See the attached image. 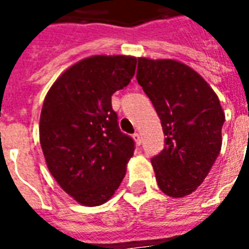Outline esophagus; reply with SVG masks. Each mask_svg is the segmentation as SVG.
Instances as JSON below:
<instances>
[{"label":"esophagus","instance_id":"esophagus-1","mask_svg":"<svg viewBox=\"0 0 249 249\" xmlns=\"http://www.w3.org/2000/svg\"><path fill=\"white\" fill-rule=\"evenodd\" d=\"M133 139H135L136 144H137V145H140L141 142H142V137H141L140 133H135V135H133Z\"/></svg>","mask_w":249,"mask_h":249}]
</instances>
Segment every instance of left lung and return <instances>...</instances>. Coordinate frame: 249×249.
I'll return each instance as SVG.
<instances>
[{
  "mask_svg": "<svg viewBox=\"0 0 249 249\" xmlns=\"http://www.w3.org/2000/svg\"><path fill=\"white\" fill-rule=\"evenodd\" d=\"M136 77L165 136L164 149L151 160L159 188L172 197L187 196L220 155L225 116L219 97L192 68L173 60L139 58Z\"/></svg>",
  "mask_w": 249,
  "mask_h": 249,
  "instance_id": "left-lung-1",
  "label": "left lung"
}]
</instances>
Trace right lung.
Masks as SVG:
<instances>
[{
	"instance_id": "obj_1",
	"label": "right lung",
	"mask_w": 249,
	"mask_h": 249,
	"mask_svg": "<svg viewBox=\"0 0 249 249\" xmlns=\"http://www.w3.org/2000/svg\"><path fill=\"white\" fill-rule=\"evenodd\" d=\"M135 57L93 56L71 66L42 105L40 142L52 176L78 203L108 201L126 172L135 141L120 130L112 94L135 76Z\"/></svg>"
}]
</instances>
